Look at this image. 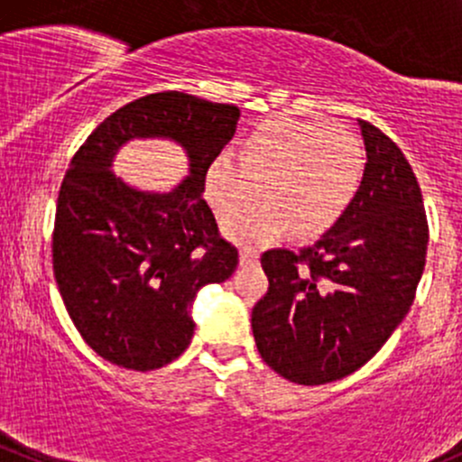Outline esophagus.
I'll list each match as a JSON object with an SVG mask.
<instances>
[{
  "label": "esophagus",
  "instance_id": "esophagus-1",
  "mask_svg": "<svg viewBox=\"0 0 462 462\" xmlns=\"http://www.w3.org/2000/svg\"><path fill=\"white\" fill-rule=\"evenodd\" d=\"M239 263H241V267L258 265V252L250 250V247H243V250L239 252Z\"/></svg>",
  "mask_w": 462,
  "mask_h": 462
}]
</instances>
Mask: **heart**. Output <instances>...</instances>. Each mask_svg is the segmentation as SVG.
Returning a JSON list of instances; mask_svg holds the SVG:
<instances>
[{"label": "heart", "instance_id": "1", "mask_svg": "<svg viewBox=\"0 0 462 462\" xmlns=\"http://www.w3.org/2000/svg\"><path fill=\"white\" fill-rule=\"evenodd\" d=\"M212 157L204 197L217 217H230L256 195L250 210L223 223L227 239L267 245L289 230L300 241L327 235L353 204L366 166L362 142L344 126L285 116L265 120L236 151Z\"/></svg>", "mask_w": 462, "mask_h": 462}]
</instances>
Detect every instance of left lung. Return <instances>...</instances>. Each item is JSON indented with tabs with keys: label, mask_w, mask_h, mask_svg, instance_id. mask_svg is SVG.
Returning <instances> with one entry per match:
<instances>
[{
	"label": "left lung",
	"mask_w": 462,
	"mask_h": 462,
	"mask_svg": "<svg viewBox=\"0 0 462 462\" xmlns=\"http://www.w3.org/2000/svg\"><path fill=\"white\" fill-rule=\"evenodd\" d=\"M366 149L353 204L300 252L270 250V289L252 309L263 362L302 386L362 368L403 322L423 276L428 221L412 166L377 126L357 120Z\"/></svg>",
	"instance_id": "left-lung-1"
}]
</instances>
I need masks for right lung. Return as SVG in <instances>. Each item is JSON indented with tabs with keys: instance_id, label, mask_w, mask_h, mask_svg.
<instances>
[{
	"instance_id": "1",
	"label": "right lung",
	"mask_w": 462,
	"mask_h": 462,
	"mask_svg": "<svg viewBox=\"0 0 462 462\" xmlns=\"http://www.w3.org/2000/svg\"><path fill=\"white\" fill-rule=\"evenodd\" d=\"M241 111L181 91L149 94L91 131L60 184L54 278L85 342L107 362L155 371L189 348L199 289L223 282L239 252L223 241L204 199L208 162L232 140ZM131 139L181 145L189 175L171 191H142L113 173Z\"/></svg>"
}]
</instances>
